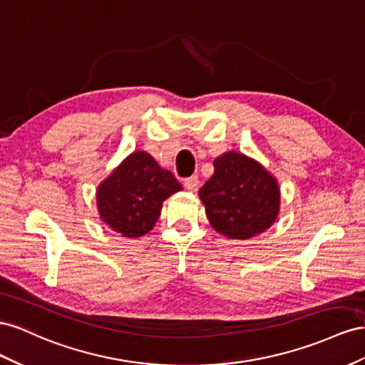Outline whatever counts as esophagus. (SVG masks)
Masks as SVG:
<instances>
[{"instance_id":"obj_1","label":"esophagus","mask_w":365,"mask_h":365,"mask_svg":"<svg viewBox=\"0 0 365 365\" xmlns=\"http://www.w3.org/2000/svg\"><path fill=\"white\" fill-rule=\"evenodd\" d=\"M183 185L185 188L188 191H197V188H199V177L197 175H191V177H186V179L183 180Z\"/></svg>"}]
</instances>
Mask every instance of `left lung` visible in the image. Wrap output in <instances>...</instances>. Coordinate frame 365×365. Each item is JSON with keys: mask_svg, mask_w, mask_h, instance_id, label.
<instances>
[{"mask_svg": "<svg viewBox=\"0 0 365 365\" xmlns=\"http://www.w3.org/2000/svg\"><path fill=\"white\" fill-rule=\"evenodd\" d=\"M199 195L215 231L240 240L266 231L279 210L274 177L238 153H225L214 160V174Z\"/></svg>", "mask_w": 365, "mask_h": 365, "instance_id": "8db88e82", "label": "left lung"}]
</instances>
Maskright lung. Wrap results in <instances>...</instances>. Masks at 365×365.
I'll return each instance as SVG.
<instances>
[{
    "label": "right lung",
    "instance_id": "right-lung-1",
    "mask_svg": "<svg viewBox=\"0 0 365 365\" xmlns=\"http://www.w3.org/2000/svg\"><path fill=\"white\" fill-rule=\"evenodd\" d=\"M182 190L175 177L150 154L133 153L98 190L103 222L125 237L147 234L158 222L165 199Z\"/></svg>",
    "mask_w": 365,
    "mask_h": 365
}]
</instances>
